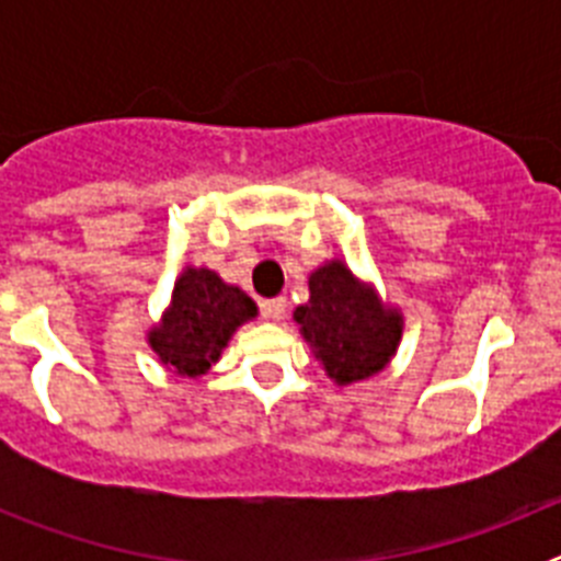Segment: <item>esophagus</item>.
Instances as JSON below:
<instances>
[{
	"label": "esophagus",
	"instance_id": "34e87169",
	"mask_svg": "<svg viewBox=\"0 0 561 561\" xmlns=\"http://www.w3.org/2000/svg\"><path fill=\"white\" fill-rule=\"evenodd\" d=\"M261 314L270 317V320H284L286 297H272V300H261Z\"/></svg>",
	"mask_w": 561,
	"mask_h": 561
}]
</instances>
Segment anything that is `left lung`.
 Masks as SVG:
<instances>
[{
  "label": "left lung",
  "instance_id": "1",
  "mask_svg": "<svg viewBox=\"0 0 561 561\" xmlns=\"http://www.w3.org/2000/svg\"><path fill=\"white\" fill-rule=\"evenodd\" d=\"M295 323L329 379L354 385L385 370L399 348L404 317L334 257L311 272L309 304L297 306Z\"/></svg>",
  "mask_w": 561,
  "mask_h": 561
}]
</instances>
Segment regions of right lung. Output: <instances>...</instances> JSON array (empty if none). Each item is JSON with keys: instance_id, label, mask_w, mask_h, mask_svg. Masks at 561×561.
Returning a JSON list of instances; mask_svg holds the SVG:
<instances>
[{"instance_id": "obj_1", "label": "right lung", "mask_w": 561, "mask_h": 561, "mask_svg": "<svg viewBox=\"0 0 561 561\" xmlns=\"http://www.w3.org/2000/svg\"><path fill=\"white\" fill-rule=\"evenodd\" d=\"M255 314L257 306L238 286L225 284L207 266H187L173 284L160 325L148 331V345L168 370L196 379L219 362L238 325Z\"/></svg>"}]
</instances>
